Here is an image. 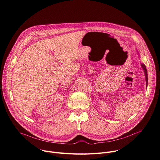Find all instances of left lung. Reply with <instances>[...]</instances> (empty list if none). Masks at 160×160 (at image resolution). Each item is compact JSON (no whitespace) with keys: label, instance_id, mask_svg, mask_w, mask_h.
Here are the masks:
<instances>
[{"label":"left lung","instance_id":"1","mask_svg":"<svg viewBox=\"0 0 160 160\" xmlns=\"http://www.w3.org/2000/svg\"><path fill=\"white\" fill-rule=\"evenodd\" d=\"M142 67L143 68V69L144 70V74H145V78H146V85L148 84V74H147V71H146V68L145 67V66L144 64H142Z\"/></svg>","mask_w":160,"mask_h":160}]
</instances>
